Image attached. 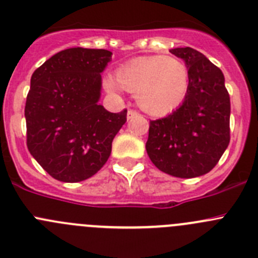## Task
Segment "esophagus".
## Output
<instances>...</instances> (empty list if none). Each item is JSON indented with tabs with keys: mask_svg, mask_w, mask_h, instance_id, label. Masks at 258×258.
I'll list each match as a JSON object with an SVG mask.
<instances>
[{
	"mask_svg": "<svg viewBox=\"0 0 258 258\" xmlns=\"http://www.w3.org/2000/svg\"><path fill=\"white\" fill-rule=\"evenodd\" d=\"M140 114V113L137 112V110L135 109H128V112H127V119H132V118L137 117V115Z\"/></svg>",
	"mask_w": 258,
	"mask_h": 258,
	"instance_id": "34e87169",
	"label": "esophagus"
}]
</instances>
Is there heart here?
<instances>
[{"instance_id":"1","label":"heart","mask_w":258,"mask_h":258,"mask_svg":"<svg viewBox=\"0 0 258 258\" xmlns=\"http://www.w3.org/2000/svg\"><path fill=\"white\" fill-rule=\"evenodd\" d=\"M104 86L110 93L119 89L136 94L137 103L153 115H165L177 109L188 90V69L173 56H144L122 64L115 79L108 76Z\"/></svg>"}]
</instances>
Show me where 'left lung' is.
Returning <instances> with one entry per match:
<instances>
[{
    "label": "left lung",
    "instance_id": "1",
    "mask_svg": "<svg viewBox=\"0 0 258 258\" xmlns=\"http://www.w3.org/2000/svg\"><path fill=\"white\" fill-rule=\"evenodd\" d=\"M170 53L188 69V90L172 114L150 121L146 151L159 170L179 178L210 172L230 141V98L219 67L194 48Z\"/></svg>",
    "mask_w": 258,
    "mask_h": 258
}]
</instances>
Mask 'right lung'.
<instances>
[{"label":"right lung","instance_id":"obj_1","mask_svg":"<svg viewBox=\"0 0 258 258\" xmlns=\"http://www.w3.org/2000/svg\"><path fill=\"white\" fill-rule=\"evenodd\" d=\"M107 49L69 48L38 67L26 96V146L54 179H88L107 163L127 109L110 113L98 104Z\"/></svg>","mask_w":258,"mask_h":258}]
</instances>
